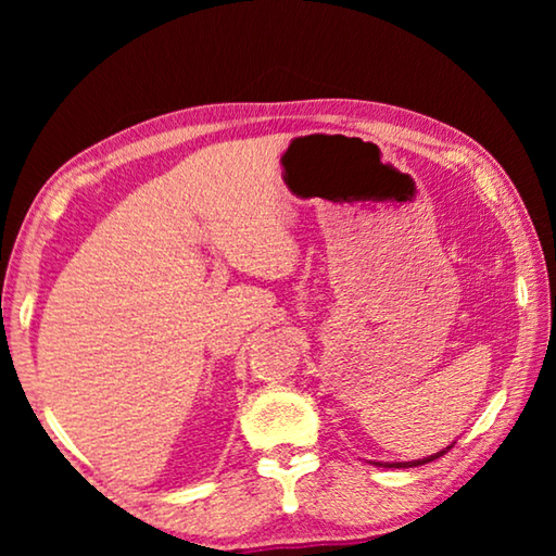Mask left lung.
<instances>
[{
	"label": "left lung",
	"instance_id": "1",
	"mask_svg": "<svg viewBox=\"0 0 556 556\" xmlns=\"http://www.w3.org/2000/svg\"><path fill=\"white\" fill-rule=\"evenodd\" d=\"M454 444H456V441H454ZM454 444H448L446 448L437 451V454L425 456V458H417V460H372V464H375V466H382V468H412V466H421V464H429V460H434V458H439V456H444L448 448H454Z\"/></svg>",
	"mask_w": 556,
	"mask_h": 556
}]
</instances>
